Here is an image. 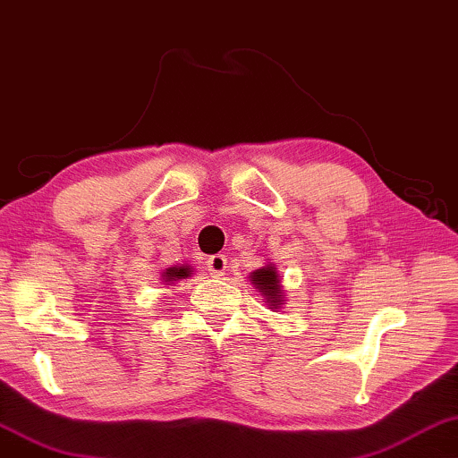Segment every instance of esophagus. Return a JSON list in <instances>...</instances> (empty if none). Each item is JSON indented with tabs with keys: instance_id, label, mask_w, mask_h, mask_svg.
Wrapping results in <instances>:
<instances>
[{
	"instance_id": "1",
	"label": "esophagus",
	"mask_w": 458,
	"mask_h": 458,
	"mask_svg": "<svg viewBox=\"0 0 458 458\" xmlns=\"http://www.w3.org/2000/svg\"><path fill=\"white\" fill-rule=\"evenodd\" d=\"M226 267H228L226 255H214V257L208 259V271L214 277H222L224 273H226Z\"/></svg>"
}]
</instances>
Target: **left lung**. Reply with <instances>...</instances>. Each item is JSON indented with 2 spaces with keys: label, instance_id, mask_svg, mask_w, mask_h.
<instances>
[{
  "label": "left lung",
  "instance_id": "8db88e82",
  "mask_svg": "<svg viewBox=\"0 0 458 458\" xmlns=\"http://www.w3.org/2000/svg\"><path fill=\"white\" fill-rule=\"evenodd\" d=\"M250 284L261 292V296L271 310L282 309V304H285V290L282 285V277H279V271L273 263L263 265V267L255 269L249 276Z\"/></svg>",
  "mask_w": 458,
  "mask_h": 458
}]
</instances>
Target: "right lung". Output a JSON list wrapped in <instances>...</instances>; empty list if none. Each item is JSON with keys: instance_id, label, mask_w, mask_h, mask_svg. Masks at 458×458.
<instances>
[{"instance_id": "1", "label": "right lung", "mask_w": 458, "mask_h": 458, "mask_svg": "<svg viewBox=\"0 0 458 458\" xmlns=\"http://www.w3.org/2000/svg\"><path fill=\"white\" fill-rule=\"evenodd\" d=\"M191 273H193V267H191L189 263H181V265H173V267L164 269L160 279L164 284H176L181 282V279L191 277Z\"/></svg>"}]
</instances>
